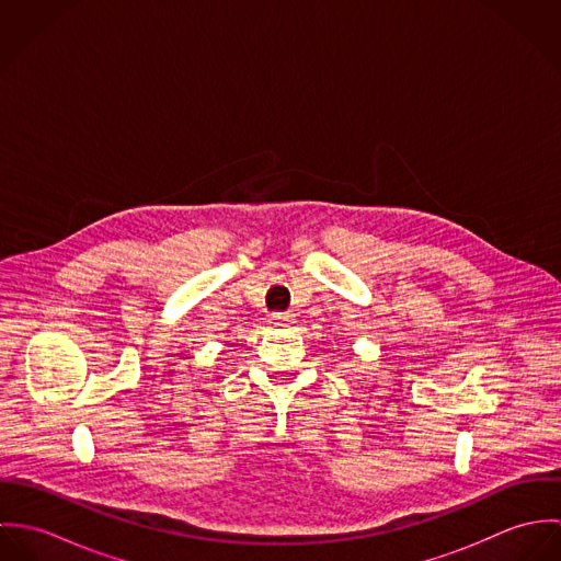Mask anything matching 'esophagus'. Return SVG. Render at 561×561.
I'll use <instances>...</instances> for the list:
<instances>
[{
    "label": "esophagus",
    "instance_id": "obj_1",
    "mask_svg": "<svg viewBox=\"0 0 561 561\" xmlns=\"http://www.w3.org/2000/svg\"><path fill=\"white\" fill-rule=\"evenodd\" d=\"M270 323L272 325H289V321H291V316L289 313H272L270 316Z\"/></svg>",
    "mask_w": 561,
    "mask_h": 561
}]
</instances>
